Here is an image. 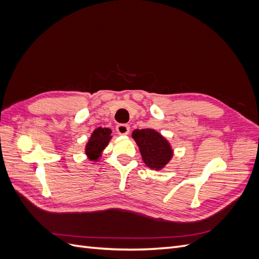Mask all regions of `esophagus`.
Instances as JSON below:
<instances>
[{"mask_svg": "<svg viewBox=\"0 0 259 259\" xmlns=\"http://www.w3.org/2000/svg\"><path fill=\"white\" fill-rule=\"evenodd\" d=\"M116 132L120 135H127L130 133V125L128 124H117Z\"/></svg>", "mask_w": 259, "mask_h": 259, "instance_id": "1", "label": "esophagus"}]
</instances>
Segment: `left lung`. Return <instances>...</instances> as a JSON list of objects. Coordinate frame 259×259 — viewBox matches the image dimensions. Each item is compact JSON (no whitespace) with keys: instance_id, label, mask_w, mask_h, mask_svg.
Wrapping results in <instances>:
<instances>
[{"instance_id":"obj_1","label":"left lung","mask_w":259,"mask_h":259,"mask_svg":"<svg viewBox=\"0 0 259 259\" xmlns=\"http://www.w3.org/2000/svg\"><path fill=\"white\" fill-rule=\"evenodd\" d=\"M132 137L139 148L143 161L151 169H163L173 158L174 150L170 143L158 131L135 130L132 133Z\"/></svg>"}]
</instances>
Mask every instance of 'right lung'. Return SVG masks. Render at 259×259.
Returning <instances> with one entry per match:
<instances>
[{
	"instance_id": "right-lung-1",
	"label": "right lung",
	"mask_w": 259,
	"mask_h": 259,
	"mask_svg": "<svg viewBox=\"0 0 259 259\" xmlns=\"http://www.w3.org/2000/svg\"><path fill=\"white\" fill-rule=\"evenodd\" d=\"M111 133L112 131L108 127H97L93 131L84 148V153L90 161H100L104 150L112 139Z\"/></svg>"
}]
</instances>
